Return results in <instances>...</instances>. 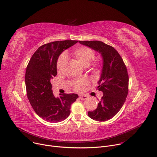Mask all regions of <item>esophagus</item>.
I'll list each match as a JSON object with an SVG mask.
<instances>
[{"mask_svg": "<svg viewBox=\"0 0 157 157\" xmlns=\"http://www.w3.org/2000/svg\"><path fill=\"white\" fill-rule=\"evenodd\" d=\"M79 98L82 100H85L86 99H87V97L85 95H79Z\"/></svg>", "mask_w": 157, "mask_h": 157, "instance_id": "esophagus-1", "label": "esophagus"}]
</instances>
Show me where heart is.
Masks as SVG:
<instances>
[{
    "label": "heart",
    "mask_w": 157,
    "mask_h": 157,
    "mask_svg": "<svg viewBox=\"0 0 157 157\" xmlns=\"http://www.w3.org/2000/svg\"><path fill=\"white\" fill-rule=\"evenodd\" d=\"M71 56L77 60L83 66H88L92 60L95 58V52L91 48L86 46H81L75 48L71 54ZM67 59L65 54H62L57 62V69L58 71L61 70L66 65ZM101 66L100 61H96L92 64V71L94 74H97L98 68ZM89 84V81L85 78L75 79L72 81L71 85L73 89L76 92H81L84 89V87Z\"/></svg>",
    "instance_id": "heart-1"
}]
</instances>
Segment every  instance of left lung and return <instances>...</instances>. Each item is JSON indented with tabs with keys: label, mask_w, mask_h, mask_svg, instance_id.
Masks as SVG:
<instances>
[{
	"label": "left lung",
	"mask_w": 157,
	"mask_h": 157,
	"mask_svg": "<svg viewBox=\"0 0 157 157\" xmlns=\"http://www.w3.org/2000/svg\"><path fill=\"white\" fill-rule=\"evenodd\" d=\"M101 54L103 63L97 89L103 94L97 108L89 112L93 120L105 121L113 118L122 107L128 92V74L127 67L118 52L101 41H78Z\"/></svg>",
	"instance_id": "8db88e82"
}]
</instances>
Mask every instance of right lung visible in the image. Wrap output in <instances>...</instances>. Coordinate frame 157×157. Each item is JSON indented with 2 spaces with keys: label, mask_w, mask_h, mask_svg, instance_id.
Instances as JSON below:
<instances>
[{
  "label": "right lung",
  "mask_w": 157,
  "mask_h": 157,
  "mask_svg": "<svg viewBox=\"0 0 157 157\" xmlns=\"http://www.w3.org/2000/svg\"><path fill=\"white\" fill-rule=\"evenodd\" d=\"M77 40L50 42L40 46L32 56L26 68L25 82L27 96L36 113L44 120L57 123L71 113V105L78 96L63 94L56 97L50 80L56 77L59 56Z\"/></svg>",
  "instance_id": "1"
}]
</instances>
